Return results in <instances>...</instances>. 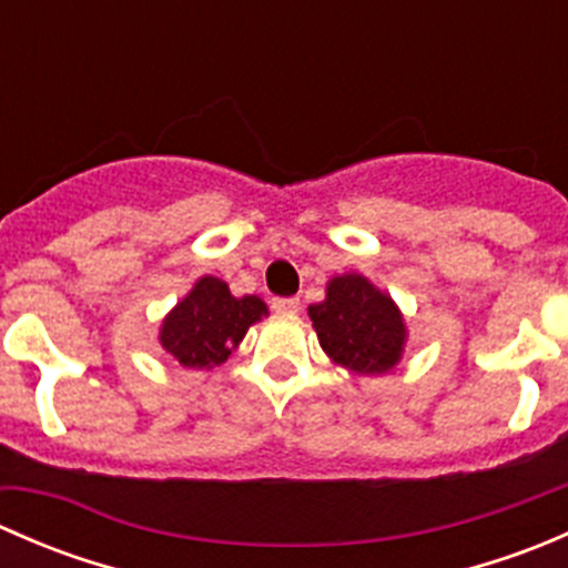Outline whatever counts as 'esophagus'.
<instances>
[{"label": "esophagus", "instance_id": "1", "mask_svg": "<svg viewBox=\"0 0 568 568\" xmlns=\"http://www.w3.org/2000/svg\"><path fill=\"white\" fill-rule=\"evenodd\" d=\"M272 307L274 313H296L300 311V300H294V296H277V300H272Z\"/></svg>", "mask_w": 568, "mask_h": 568}]
</instances>
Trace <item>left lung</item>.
Returning <instances> with one entry per match:
<instances>
[{"label": "left lung", "instance_id": "left-lung-1", "mask_svg": "<svg viewBox=\"0 0 568 568\" xmlns=\"http://www.w3.org/2000/svg\"><path fill=\"white\" fill-rule=\"evenodd\" d=\"M321 348L341 368L359 376H385L406 348V321L390 294L365 274L346 272L326 283V296L307 307Z\"/></svg>", "mask_w": 568, "mask_h": 568}]
</instances>
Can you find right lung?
Instances as JSON below:
<instances>
[{"mask_svg":"<svg viewBox=\"0 0 568 568\" xmlns=\"http://www.w3.org/2000/svg\"><path fill=\"white\" fill-rule=\"evenodd\" d=\"M263 316H268V307L261 296H233L225 280L203 274L162 318L159 346L181 368L209 371L225 363Z\"/></svg>","mask_w":568,"mask_h":568,"instance_id":"add662e5","label":"right lung"}]
</instances>
